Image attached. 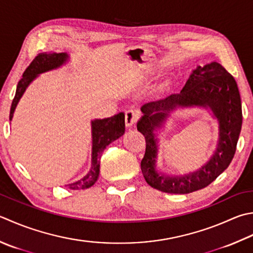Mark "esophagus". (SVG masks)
Returning a JSON list of instances; mask_svg holds the SVG:
<instances>
[{
  "label": "esophagus",
  "mask_w": 253,
  "mask_h": 253,
  "mask_svg": "<svg viewBox=\"0 0 253 253\" xmlns=\"http://www.w3.org/2000/svg\"><path fill=\"white\" fill-rule=\"evenodd\" d=\"M139 116L140 114L139 112H138L137 110H128L126 113H125V124L126 126H135L138 120H139Z\"/></svg>",
  "instance_id": "34e87169"
}]
</instances>
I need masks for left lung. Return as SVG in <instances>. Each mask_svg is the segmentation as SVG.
<instances>
[{
    "label": "left lung",
    "mask_w": 253,
    "mask_h": 253,
    "mask_svg": "<svg viewBox=\"0 0 253 253\" xmlns=\"http://www.w3.org/2000/svg\"><path fill=\"white\" fill-rule=\"evenodd\" d=\"M210 107L220 122L219 147L210 162L189 176L163 177L154 169L156 140L153 130L160 126L171 110L176 107ZM143 116L137 128L146 139V152L140 167L146 182L153 189L170 194H187L209 186L221 174L235 156L242 125L241 98L234 77L212 61L197 67L179 94L145 104Z\"/></svg>",
    "instance_id": "left-lung-1"
}]
</instances>
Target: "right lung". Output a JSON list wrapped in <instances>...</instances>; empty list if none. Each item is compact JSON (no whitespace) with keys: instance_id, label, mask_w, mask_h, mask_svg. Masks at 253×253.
Returning a JSON list of instances; mask_svg holds the SVG:
<instances>
[{"instance_id":"obj_1","label":"right lung","mask_w":253,"mask_h":253,"mask_svg":"<svg viewBox=\"0 0 253 253\" xmlns=\"http://www.w3.org/2000/svg\"><path fill=\"white\" fill-rule=\"evenodd\" d=\"M68 54L61 53H47L42 52L35 57L31 64L27 67L23 73V78L18 81L16 93L13 98L11 111H9V121H12L13 113L15 111L19 98L22 97L23 93L26 90L28 84L31 83L39 73L46 72L51 69L60 67L62 63L66 62ZM125 132V115L124 113H120L113 117L106 118V120H96L92 122V137H93V147H92V166L91 170L80 181L71 183L67 185L70 190H84L91 187L96 182L98 174H100V158L102 152L106 146L117 138H120Z\"/></svg>"}]
</instances>
